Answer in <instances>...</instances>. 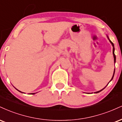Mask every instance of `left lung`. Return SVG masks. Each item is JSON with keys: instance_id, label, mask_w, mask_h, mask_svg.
I'll use <instances>...</instances> for the list:
<instances>
[{"instance_id": "1", "label": "left lung", "mask_w": 122, "mask_h": 122, "mask_svg": "<svg viewBox=\"0 0 122 122\" xmlns=\"http://www.w3.org/2000/svg\"><path fill=\"white\" fill-rule=\"evenodd\" d=\"M107 37H108V40H109L110 42H111V44H112V46H113V51H112V53H113V56H114V62H115V61H116V56H115V53H114V51H115V48H114V44H113L112 42L111 41V40H110L109 38H108V36H107ZM114 73H115V69H114V74H113V76H112V78H111V80H112V79H113V77H114ZM109 82H108V83H109ZM105 88H104V89H105ZM104 89H102V90H100V91H98V92H95V93H99V92H101V91H102V90H103Z\"/></svg>"}]
</instances>
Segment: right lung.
<instances>
[{
    "instance_id": "obj_1",
    "label": "right lung",
    "mask_w": 122,
    "mask_h": 122,
    "mask_svg": "<svg viewBox=\"0 0 122 122\" xmlns=\"http://www.w3.org/2000/svg\"><path fill=\"white\" fill-rule=\"evenodd\" d=\"M19 92H20V91H19ZM33 94H34V93H33Z\"/></svg>"
}]
</instances>
